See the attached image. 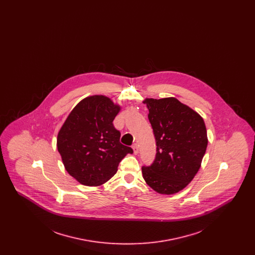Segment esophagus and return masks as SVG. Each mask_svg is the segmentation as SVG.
<instances>
[{
    "instance_id": "34e87169",
    "label": "esophagus",
    "mask_w": 255,
    "mask_h": 255,
    "mask_svg": "<svg viewBox=\"0 0 255 255\" xmlns=\"http://www.w3.org/2000/svg\"><path fill=\"white\" fill-rule=\"evenodd\" d=\"M132 148H133V154H134V155H137V154H138V145H137L136 143H134V144L132 146Z\"/></svg>"
}]
</instances>
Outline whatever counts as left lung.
I'll use <instances>...</instances> for the list:
<instances>
[{
  "label": "left lung",
  "mask_w": 255,
  "mask_h": 255,
  "mask_svg": "<svg viewBox=\"0 0 255 255\" xmlns=\"http://www.w3.org/2000/svg\"><path fill=\"white\" fill-rule=\"evenodd\" d=\"M156 138L153 164L142 167L146 183L162 195L176 194L194 179L207 147L203 118L175 97L145 98Z\"/></svg>",
  "instance_id": "8db88e82"
}]
</instances>
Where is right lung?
<instances>
[{
	"label": "right lung",
	"mask_w": 255,
	"mask_h": 255,
	"mask_svg": "<svg viewBox=\"0 0 255 255\" xmlns=\"http://www.w3.org/2000/svg\"><path fill=\"white\" fill-rule=\"evenodd\" d=\"M122 106L102 95L82 99L72 110L57 134V149L65 169L78 182L98 186L117 173L131 147L120 141L113 122Z\"/></svg>",
	"instance_id": "right-lung-1"
}]
</instances>
